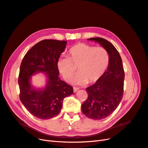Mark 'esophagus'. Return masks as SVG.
<instances>
[{"label":"esophagus","mask_w":148,"mask_h":148,"mask_svg":"<svg viewBox=\"0 0 148 148\" xmlns=\"http://www.w3.org/2000/svg\"><path fill=\"white\" fill-rule=\"evenodd\" d=\"M79 89V88H76V87H73V91L75 92H77L78 90Z\"/></svg>","instance_id":"obj_1"}]
</instances>
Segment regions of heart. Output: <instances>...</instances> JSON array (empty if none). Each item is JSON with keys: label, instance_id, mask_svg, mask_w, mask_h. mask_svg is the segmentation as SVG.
<instances>
[{"label": "heart", "instance_id": "b5f03b06", "mask_svg": "<svg viewBox=\"0 0 148 148\" xmlns=\"http://www.w3.org/2000/svg\"><path fill=\"white\" fill-rule=\"evenodd\" d=\"M70 57H61L57 66L62 77L70 82L77 73L79 74L74 80L77 84L86 82H97L104 75L109 65V55L103 47H95L84 43H78L69 49Z\"/></svg>", "mask_w": 148, "mask_h": 148}]
</instances>
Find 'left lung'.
<instances>
[{
    "mask_svg": "<svg viewBox=\"0 0 148 148\" xmlns=\"http://www.w3.org/2000/svg\"><path fill=\"white\" fill-rule=\"evenodd\" d=\"M88 39L99 42L106 49L109 65L102 77L86 88L88 96L82 105V110L88 118L102 120L112 113L122 99L125 73L122 59L112 44L102 38Z\"/></svg>",
    "mask_w": 148,
    "mask_h": 148,
    "instance_id": "1",
    "label": "left lung"
}]
</instances>
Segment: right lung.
<instances>
[{
  "label": "right lung",
  "instance_id": "obj_1",
  "mask_svg": "<svg viewBox=\"0 0 148 148\" xmlns=\"http://www.w3.org/2000/svg\"><path fill=\"white\" fill-rule=\"evenodd\" d=\"M66 41L44 39L31 47L21 61L18 79L20 99L36 117L47 120L59 115L65 97L73 93V87L59 77L57 62L65 49ZM45 73L48 80L44 90L32 88L30 76Z\"/></svg>",
  "mask_w": 148,
  "mask_h": 148
}]
</instances>
